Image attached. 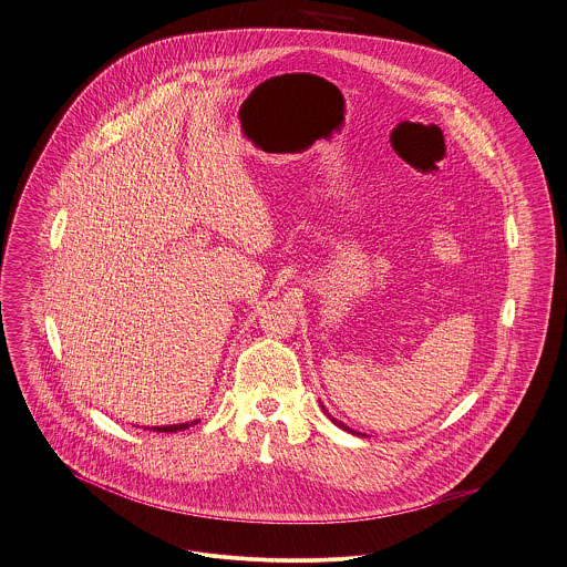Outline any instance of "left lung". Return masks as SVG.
<instances>
[{"mask_svg": "<svg viewBox=\"0 0 567 567\" xmlns=\"http://www.w3.org/2000/svg\"><path fill=\"white\" fill-rule=\"evenodd\" d=\"M321 411H323V413H326V415H328V420H330V422H332V424H337V426H339V429H341V431H346V433H352V435H357V437H368V435H365V433H359V431H352V429H350V426H348V424H343V422H339V420H337V417H332V415H330V413H328V409H326V406H323V404H321Z\"/></svg>", "mask_w": 567, "mask_h": 567, "instance_id": "1", "label": "left lung"}]
</instances>
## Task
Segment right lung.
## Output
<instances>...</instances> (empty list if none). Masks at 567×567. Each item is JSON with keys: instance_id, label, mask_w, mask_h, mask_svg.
<instances>
[{"instance_id": "right-lung-1", "label": "right lung", "mask_w": 567, "mask_h": 567, "mask_svg": "<svg viewBox=\"0 0 567 567\" xmlns=\"http://www.w3.org/2000/svg\"><path fill=\"white\" fill-rule=\"evenodd\" d=\"M193 424H197V420H193V422H185V424H169V426H152V431H156V433H178V431H185V429H189Z\"/></svg>"}]
</instances>
